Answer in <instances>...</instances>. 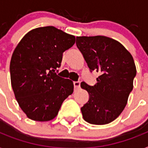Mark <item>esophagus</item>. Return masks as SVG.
I'll list each match as a JSON object with an SVG mask.
<instances>
[{
	"instance_id": "esophagus-1",
	"label": "esophagus",
	"mask_w": 148,
	"mask_h": 148,
	"mask_svg": "<svg viewBox=\"0 0 148 148\" xmlns=\"http://www.w3.org/2000/svg\"><path fill=\"white\" fill-rule=\"evenodd\" d=\"M74 89H78L80 87V81H74Z\"/></svg>"
}]
</instances>
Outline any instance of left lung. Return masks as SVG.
Instances as JSON below:
<instances>
[{
  "instance_id": "8db88e82",
  "label": "left lung",
  "mask_w": 148,
  "mask_h": 148,
  "mask_svg": "<svg viewBox=\"0 0 148 148\" xmlns=\"http://www.w3.org/2000/svg\"><path fill=\"white\" fill-rule=\"evenodd\" d=\"M76 45L90 72L100 73L97 83L80 84L89 93L81 107L83 118L93 125H106L116 119L125 107L136 76L134 59L116 40L103 36L77 37Z\"/></svg>"
}]
</instances>
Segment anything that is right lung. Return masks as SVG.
Wrapping results in <instances>:
<instances>
[{"mask_svg":"<svg viewBox=\"0 0 148 148\" xmlns=\"http://www.w3.org/2000/svg\"><path fill=\"white\" fill-rule=\"evenodd\" d=\"M74 42V36L45 26L26 33L15 49L10 64L11 86L29 119H53L64 100L73 93V82L57 73L64 51Z\"/></svg>","mask_w":148,"mask_h":148,"instance_id":"right-lung-1","label":"right lung"}]
</instances>
